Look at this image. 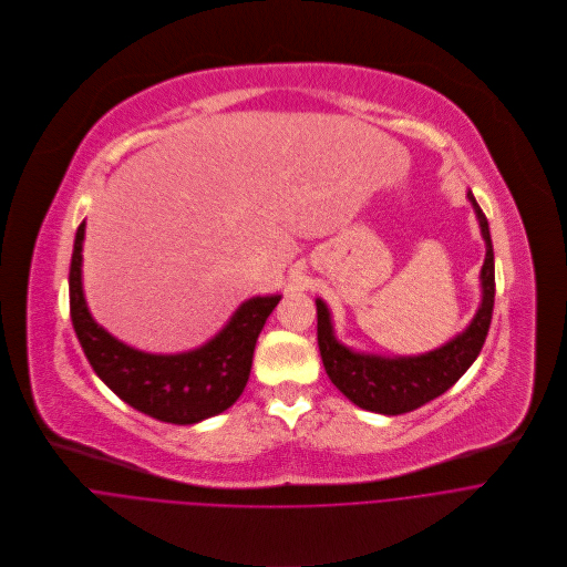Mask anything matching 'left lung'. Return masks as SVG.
<instances>
[{"label":"left lung","instance_id":"1","mask_svg":"<svg viewBox=\"0 0 567 567\" xmlns=\"http://www.w3.org/2000/svg\"><path fill=\"white\" fill-rule=\"evenodd\" d=\"M467 198L476 212L485 240V262L481 269L483 300L470 327L423 355L385 358L358 353L336 340L327 305L318 298V349L331 383L358 408L385 416L408 414L445 394L481 353L494 311V249L487 218L472 192Z\"/></svg>","mask_w":567,"mask_h":567}]
</instances>
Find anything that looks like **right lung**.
<instances>
[{
    "instance_id": "obj_1",
    "label": "right lung",
    "mask_w": 567,
    "mask_h": 567,
    "mask_svg": "<svg viewBox=\"0 0 567 567\" xmlns=\"http://www.w3.org/2000/svg\"><path fill=\"white\" fill-rule=\"evenodd\" d=\"M84 227H78L69 271L71 320L102 383L133 410L162 423L194 425L229 410L249 381L256 340L280 296L243 302L223 331L194 351L162 355L133 349L89 313L82 291Z\"/></svg>"
}]
</instances>
